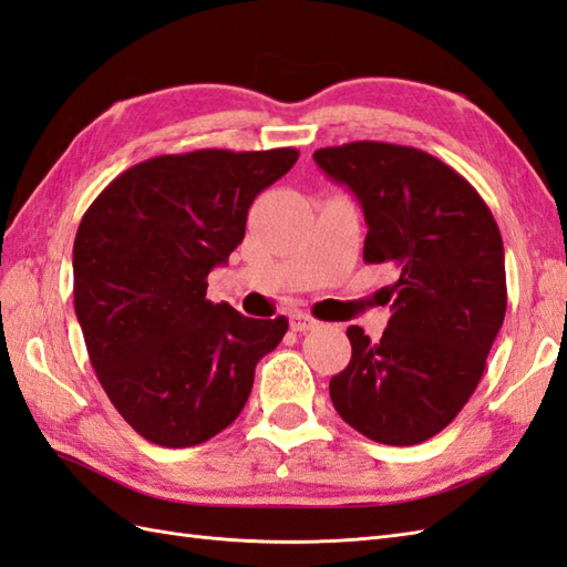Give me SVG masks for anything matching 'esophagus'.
Segmentation results:
<instances>
[{
    "label": "esophagus",
    "instance_id": "1",
    "mask_svg": "<svg viewBox=\"0 0 567 567\" xmlns=\"http://www.w3.org/2000/svg\"><path fill=\"white\" fill-rule=\"evenodd\" d=\"M316 326V321L311 319L309 313H301V311H297V313H292L289 316V328H292V331H297V333H305V331H311V328Z\"/></svg>",
    "mask_w": 567,
    "mask_h": 567
}]
</instances>
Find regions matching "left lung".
Segmentation results:
<instances>
[{
	"label": "left lung",
	"mask_w": 567,
	"mask_h": 567,
	"mask_svg": "<svg viewBox=\"0 0 567 567\" xmlns=\"http://www.w3.org/2000/svg\"><path fill=\"white\" fill-rule=\"evenodd\" d=\"M313 162L360 200L364 262L399 275L381 340L348 328L352 358L331 401L364 437L420 444L466 405L505 321L503 236L476 188L423 150L350 142Z\"/></svg>",
	"instance_id": "left-lung-1"
}]
</instances>
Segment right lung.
<instances>
[{
  "label": "right lung",
  "mask_w": 567,
  "mask_h": 567,
  "mask_svg": "<svg viewBox=\"0 0 567 567\" xmlns=\"http://www.w3.org/2000/svg\"><path fill=\"white\" fill-rule=\"evenodd\" d=\"M299 159L197 150L113 178L74 239V311L115 411L144 440L195 446L229 427L287 319L258 321L205 299L207 275L244 241L256 197Z\"/></svg>",
  "instance_id": "1"
}]
</instances>
